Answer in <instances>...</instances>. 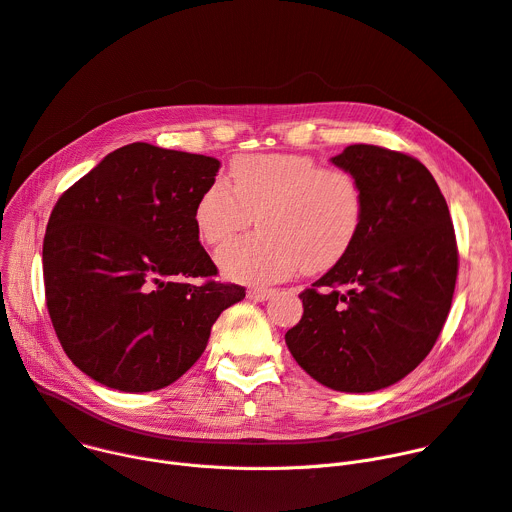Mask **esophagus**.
I'll return each mask as SVG.
<instances>
[{"label":"esophagus","instance_id":"esophagus-1","mask_svg":"<svg viewBox=\"0 0 512 512\" xmlns=\"http://www.w3.org/2000/svg\"><path fill=\"white\" fill-rule=\"evenodd\" d=\"M274 294H276L274 288H249V290H247V296H249L251 300H257V302L267 300L269 296H274Z\"/></svg>","mask_w":512,"mask_h":512}]
</instances>
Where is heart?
<instances>
[{"label":"heart","instance_id":"b5f03b06","mask_svg":"<svg viewBox=\"0 0 512 512\" xmlns=\"http://www.w3.org/2000/svg\"><path fill=\"white\" fill-rule=\"evenodd\" d=\"M230 185L214 181L197 197L201 241L222 247L257 216L259 234L218 253L224 276L263 284L294 271L321 274L354 247L364 222V191L348 168L321 166L309 154H241Z\"/></svg>","mask_w":512,"mask_h":512}]
</instances>
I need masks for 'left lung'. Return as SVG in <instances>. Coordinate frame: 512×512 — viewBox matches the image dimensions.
<instances>
[{"mask_svg": "<svg viewBox=\"0 0 512 512\" xmlns=\"http://www.w3.org/2000/svg\"><path fill=\"white\" fill-rule=\"evenodd\" d=\"M331 162L360 181L364 222L350 253L300 292L304 313L286 344L321 385L379 391L430 354L449 317L459 271L455 228L418 158L354 144Z\"/></svg>", "mask_w": 512, "mask_h": 512, "instance_id": "obj_1", "label": "left lung"}]
</instances>
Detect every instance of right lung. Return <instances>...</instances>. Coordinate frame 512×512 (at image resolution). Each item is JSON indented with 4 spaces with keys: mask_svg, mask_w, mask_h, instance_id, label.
<instances>
[{
    "mask_svg": "<svg viewBox=\"0 0 512 512\" xmlns=\"http://www.w3.org/2000/svg\"><path fill=\"white\" fill-rule=\"evenodd\" d=\"M220 162L135 142L111 152L55 203L43 241L47 309L82 372L125 393L168 387L245 298L220 284L193 210ZM201 279V283L196 280Z\"/></svg>",
    "mask_w": 512,
    "mask_h": 512,
    "instance_id": "right-lung-1",
    "label": "right lung"
}]
</instances>
